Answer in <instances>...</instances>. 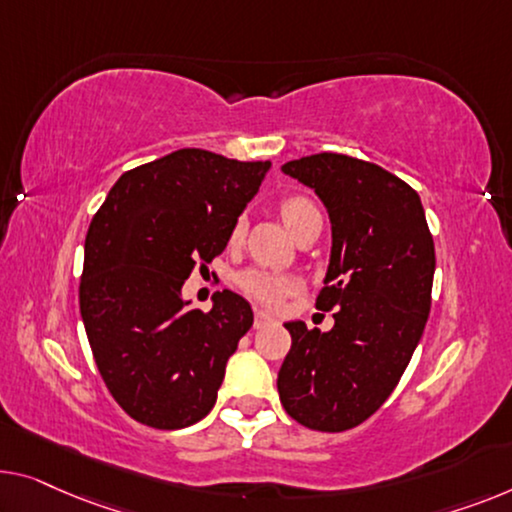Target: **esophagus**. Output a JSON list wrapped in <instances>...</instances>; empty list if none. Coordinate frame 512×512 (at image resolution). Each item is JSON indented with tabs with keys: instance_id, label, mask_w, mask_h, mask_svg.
Masks as SVG:
<instances>
[{
	"instance_id": "obj_1",
	"label": "esophagus",
	"mask_w": 512,
	"mask_h": 512,
	"mask_svg": "<svg viewBox=\"0 0 512 512\" xmlns=\"http://www.w3.org/2000/svg\"><path fill=\"white\" fill-rule=\"evenodd\" d=\"M266 324H271V317L264 310H255V329H262Z\"/></svg>"
}]
</instances>
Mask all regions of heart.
Listing matches in <instances>:
<instances>
[{
  "mask_svg": "<svg viewBox=\"0 0 512 512\" xmlns=\"http://www.w3.org/2000/svg\"><path fill=\"white\" fill-rule=\"evenodd\" d=\"M315 213H319L317 207L303 195L287 197V200L280 204V216L292 232L299 230L305 220H308L310 216H315ZM243 230H246V225H243V220L239 218L232 225L230 241L232 243L241 241ZM236 285H239V289L248 296V299L262 303V305H266V308H278V305L294 292L296 282L292 278L282 276V273H276V271L246 269L236 276Z\"/></svg>",
  "mask_w": 512,
  "mask_h": 512,
  "instance_id": "obj_1",
  "label": "heart"
}]
</instances>
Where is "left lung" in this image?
<instances>
[{
    "label": "left lung",
    "instance_id": "8db88e82",
    "mask_svg": "<svg viewBox=\"0 0 512 512\" xmlns=\"http://www.w3.org/2000/svg\"><path fill=\"white\" fill-rule=\"evenodd\" d=\"M282 172L329 211L333 246L317 308L335 310V324L329 333L285 324L292 349L278 372L280 402L310 430L345 432L388 400L421 340L434 241L421 197L384 167L324 151Z\"/></svg>",
    "mask_w": 512,
    "mask_h": 512
}]
</instances>
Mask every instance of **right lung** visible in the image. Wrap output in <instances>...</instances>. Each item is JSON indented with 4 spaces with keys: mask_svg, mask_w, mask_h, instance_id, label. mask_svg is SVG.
Segmentation results:
<instances>
[{
    "mask_svg": "<svg viewBox=\"0 0 512 512\" xmlns=\"http://www.w3.org/2000/svg\"><path fill=\"white\" fill-rule=\"evenodd\" d=\"M269 160L179 149L128 170L91 218L80 312L98 372L121 409L156 430L202 421L253 308L223 289L202 312L181 299L195 264L223 253Z\"/></svg>",
    "mask_w": 512,
    "mask_h": 512,
    "instance_id": "1",
    "label": "right lung"
}]
</instances>
